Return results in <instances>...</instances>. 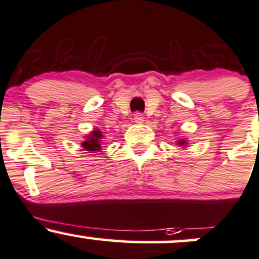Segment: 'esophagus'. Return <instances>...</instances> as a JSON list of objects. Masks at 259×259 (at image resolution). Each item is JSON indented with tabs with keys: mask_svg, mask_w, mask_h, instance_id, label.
Returning a JSON list of instances; mask_svg holds the SVG:
<instances>
[{
	"mask_svg": "<svg viewBox=\"0 0 259 259\" xmlns=\"http://www.w3.org/2000/svg\"><path fill=\"white\" fill-rule=\"evenodd\" d=\"M144 120H145V117L142 113L136 112L135 114H134V121H135V123H142Z\"/></svg>",
	"mask_w": 259,
	"mask_h": 259,
	"instance_id": "esophagus-1",
	"label": "esophagus"
}]
</instances>
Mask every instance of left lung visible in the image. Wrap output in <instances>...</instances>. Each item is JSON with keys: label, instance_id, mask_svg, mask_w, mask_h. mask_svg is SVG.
<instances>
[{"label": "left lung", "instance_id": "8db88e82", "mask_svg": "<svg viewBox=\"0 0 259 259\" xmlns=\"http://www.w3.org/2000/svg\"><path fill=\"white\" fill-rule=\"evenodd\" d=\"M178 145H179V146H181V147H185V145L187 144V141H186V139H180L179 141L177 142Z\"/></svg>", "mask_w": 259, "mask_h": 259}]
</instances>
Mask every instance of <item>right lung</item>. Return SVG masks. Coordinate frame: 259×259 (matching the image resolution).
<instances>
[{
  "instance_id": "1",
  "label": "right lung",
  "mask_w": 259,
  "mask_h": 259,
  "mask_svg": "<svg viewBox=\"0 0 259 259\" xmlns=\"http://www.w3.org/2000/svg\"><path fill=\"white\" fill-rule=\"evenodd\" d=\"M103 138L102 133L99 129H95L86 136L85 141L81 142V146L85 148V151L89 152H100L101 148H102V142L101 139Z\"/></svg>"
}]
</instances>
